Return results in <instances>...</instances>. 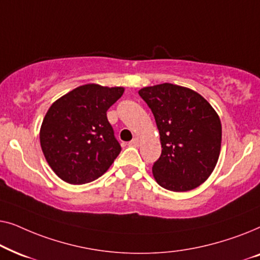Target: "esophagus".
Here are the masks:
<instances>
[{
	"instance_id": "1",
	"label": "esophagus",
	"mask_w": 260,
	"mask_h": 260,
	"mask_svg": "<svg viewBox=\"0 0 260 260\" xmlns=\"http://www.w3.org/2000/svg\"><path fill=\"white\" fill-rule=\"evenodd\" d=\"M138 144H140V140L138 138H134L133 141L129 142V145H131V147H138Z\"/></svg>"
}]
</instances>
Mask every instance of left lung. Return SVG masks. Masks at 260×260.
<instances>
[{
	"label": "left lung",
	"mask_w": 260,
	"mask_h": 260,
	"mask_svg": "<svg viewBox=\"0 0 260 260\" xmlns=\"http://www.w3.org/2000/svg\"><path fill=\"white\" fill-rule=\"evenodd\" d=\"M155 117L162 152L152 166L159 186L187 191L214 170L221 148V123L206 99L190 88L165 83L138 91Z\"/></svg>",
	"instance_id": "left-lung-1"
}]
</instances>
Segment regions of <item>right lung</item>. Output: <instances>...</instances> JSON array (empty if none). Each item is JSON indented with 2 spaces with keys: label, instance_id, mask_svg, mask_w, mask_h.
Here are the masks:
<instances>
[{
  "label": "right lung",
  "instance_id": "obj_1",
  "mask_svg": "<svg viewBox=\"0 0 260 260\" xmlns=\"http://www.w3.org/2000/svg\"><path fill=\"white\" fill-rule=\"evenodd\" d=\"M123 87L87 84L54 102L46 113L40 143L48 165L66 182L83 184L102 176L119 155L106 112Z\"/></svg>",
  "mask_w": 260,
  "mask_h": 260
}]
</instances>
